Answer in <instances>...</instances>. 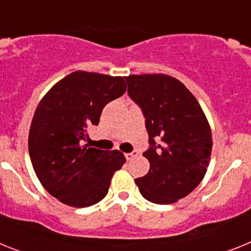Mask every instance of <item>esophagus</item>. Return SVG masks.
<instances>
[{"instance_id":"esophagus-1","label":"esophagus","mask_w":251,"mask_h":251,"mask_svg":"<svg viewBox=\"0 0 251 251\" xmlns=\"http://www.w3.org/2000/svg\"><path fill=\"white\" fill-rule=\"evenodd\" d=\"M124 156H126V158H127V161H129V159H132L133 157L137 156V151H132V152H129V153H126Z\"/></svg>"}]
</instances>
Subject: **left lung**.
I'll use <instances>...</instances> for the list:
<instances>
[{
    "label": "left lung",
    "mask_w": 251,
    "mask_h": 251,
    "mask_svg": "<svg viewBox=\"0 0 251 251\" xmlns=\"http://www.w3.org/2000/svg\"><path fill=\"white\" fill-rule=\"evenodd\" d=\"M128 95L145 117L150 171L136 178L146 200L159 205L187 196L202 181L212 150L211 129L191 92L168 75L126 77Z\"/></svg>",
    "instance_id": "left-lung-1"
}]
</instances>
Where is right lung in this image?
Wrapping results in <instances>:
<instances>
[{"mask_svg":"<svg viewBox=\"0 0 251 251\" xmlns=\"http://www.w3.org/2000/svg\"><path fill=\"white\" fill-rule=\"evenodd\" d=\"M121 76L75 72L41 99L31 123L28 152L46 191L73 207H88L108 194L114 171L126 162L119 151L81 147L101 110L126 93Z\"/></svg>","mask_w":251,"mask_h":251,"instance_id":"add662e5","label":"right lung"}]
</instances>
